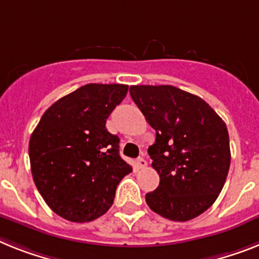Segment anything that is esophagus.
<instances>
[{"label":"esophagus","mask_w":259,"mask_h":259,"mask_svg":"<svg viewBox=\"0 0 259 259\" xmlns=\"http://www.w3.org/2000/svg\"><path fill=\"white\" fill-rule=\"evenodd\" d=\"M136 164L138 168H145V167L147 166V162H146V159L143 158V156H140V158L136 160Z\"/></svg>","instance_id":"1"}]
</instances>
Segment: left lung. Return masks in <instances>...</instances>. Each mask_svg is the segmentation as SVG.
I'll list each match as a JSON object with an SVG mask.
<instances>
[{"label":"left lung","mask_w":259,"mask_h":259,"mask_svg":"<svg viewBox=\"0 0 259 259\" xmlns=\"http://www.w3.org/2000/svg\"><path fill=\"white\" fill-rule=\"evenodd\" d=\"M130 96L156 132L149 147L159 186L150 209L172 221L192 220L216 201L230 166L229 134L203 99L172 85H132Z\"/></svg>","instance_id":"left-lung-1"}]
</instances>
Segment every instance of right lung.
<instances>
[{
	"label": "right lung",
	"mask_w": 259,
	"mask_h": 259,
	"mask_svg": "<svg viewBox=\"0 0 259 259\" xmlns=\"http://www.w3.org/2000/svg\"><path fill=\"white\" fill-rule=\"evenodd\" d=\"M123 84H87L46 110L29 143L34 183L56 214L88 223L112 207L118 183L133 171L119 156L106 119L127 93Z\"/></svg>",
	"instance_id": "right-lung-1"
}]
</instances>
